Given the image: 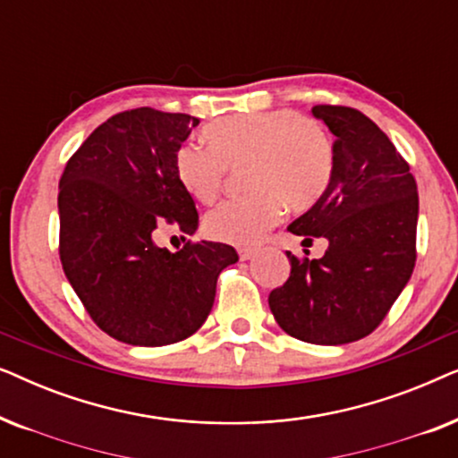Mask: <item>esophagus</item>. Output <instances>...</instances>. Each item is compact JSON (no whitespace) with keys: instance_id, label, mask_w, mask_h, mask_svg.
<instances>
[{"instance_id":"esophagus-1","label":"esophagus","mask_w":458,"mask_h":458,"mask_svg":"<svg viewBox=\"0 0 458 458\" xmlns=\"http://www.w3.org/2000/svg\"><path fill=\"white\" fill-rule=\"evenodd\" d=\"M254 256H256V250H250V248L240 250V259L242 260H250V259H254Z\"/></svg>"}]
</instances>
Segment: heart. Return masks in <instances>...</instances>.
<instances>
[{"instance_id":"b5f03b06","label":"heart","mask_w":458,"mask_h":458,"mask_svg":"<svg viewBox=\"0 0 458 458\" xmlns=\"http://www.w3.org/2000/svg\"><path fill=\"white\" fill-rule=\"evenodd\" d=\"M206 149L185 143L173 160L174 177L193 199L210 204L225 171L246 166L250 196L227 199L206 215L212 240L254 246L284 215L315 206L334 179V141L321 123L279 108L223 116L202 131Z\"/></svg>"}]
</instances>
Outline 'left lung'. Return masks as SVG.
<instances>
[{
    "mask_svg": "<svg viewBox=\"0 0 458 458\" xmlns=\"http://www.w3.org/2000/svg\"><path fill=\"white\" fill-rule=\"evenodd\" d=\"M312 116L335 135V171L323 198L287 231L325 237L323 259H296L268 306L298 340L340 346L384 321L415 268L417 183L387 135L362 112L315 106Z\"/></svg>",
    "mask_w": 458,
    "mask_h": 458,
    "instance_id": "8db88e82",
    "label": "left lung"
}]
</instances>
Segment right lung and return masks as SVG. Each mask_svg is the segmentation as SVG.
Segmentation results:
<instances>
[{
    "instance_id": "right-lung-1",
    "label": "right lung",
    "mask_w": 458,
    "mask_h": 458,
    "mask_svg": "<svg viewBox=\"0 0 458 458\" xmlns=\"http://www.w3.org/2000/svg\"><path fill=\"white\" fill-rule=\"evenodd\" d=\"M196 116L127 110L87 137L62 173L60 260L102 331L131 346H166L202 327L216 279L235 265L227 243L156 246L165 227L191 235L198 210L173 160Z\"/></svg>"
}]
</instances>
